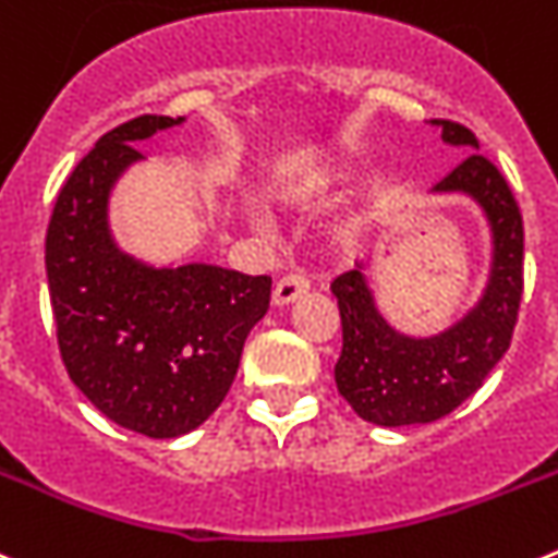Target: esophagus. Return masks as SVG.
<instances>
[{"label": "esophagus", "instance_id": "esophagus-1", "mask_svg": "<svg viewBox=\"0 0 558 558\" xmlns=\"http://www.w3.org/2000/svg\"><path fill=\"white\" fill-rule=\"evenodd\" d=\"M308 289H311V280L305 278L303 272H291V275H286V278L278 280V286H275V291H272V303L289 305V303H294L298 298H303Z\"/></svg>", "mask_w": 558, "mask_h": 558}]
</instances>
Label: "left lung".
Instances as JSON below:
<instances>
[{
    "label": "left lung",
    "mask_w": 558,
    "mask_h": 558,
    "mask_svg": "<svg viewBox=\"0 0 558 558\" xmlns=\"http://www.w3.org/2000/svg\"><path fill=\"white\" fill-rule=\"evenodd\" d=\"M448 144L478 149L470 128L434 119ZM436 192H464L484 208L495 239L492 278L478 308L430 339H411L378 314L361 269L330 283L341 316V355L336 361L339 395L366 423H434L481 389L511 344L523 300V214L500 169L486 155L470 153L436 183Z\"/></svg>",
    "instance_id": "left-lung-1"
}]
</instances>
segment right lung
Masks as SVG:
<instances>
[{
    "instance_id": "add662e5",
    "label": "right lung",
    "mask_w": 558,
    "mask_h": 558,
    "mask_svg": "<svg viewBox=\"0 0 558 558\" xmlns=\"http://www.w3.org/2000/svg\"><path fill=\"white\" fill-rule=\"evenodd\" d=\"M183 119H130L63 183L47 228V280L69 378L108 420L153 439L203 425L228 395L272 278L185 264L155 269L110 239L108 192L135 142Z\"/></svg>"
}]
</instances>
